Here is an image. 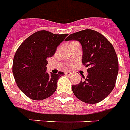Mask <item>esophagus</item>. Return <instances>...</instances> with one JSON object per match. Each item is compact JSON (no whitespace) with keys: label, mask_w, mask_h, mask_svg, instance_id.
Listing matches in <instances>:
<instances>
[{"label":"esophagus","mask_w":130,"mask_h":130,"mask_svg":"<svg viewBox=\"0 0 130 130\" xmlns=\"http://www.w3.org/2000/svg\"><path fill=\"white\" fill-rule=\"evenodd\" d=\"M65 75H71V71H66V72H65Z\"/></svg>","instance_id":"34e87169"}]
</instances>
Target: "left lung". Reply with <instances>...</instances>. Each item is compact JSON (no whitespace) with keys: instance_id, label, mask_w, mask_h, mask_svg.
Returning a JSON list of instances; mask_svg holds the SVG:
<instances>
[{"instance_id":"left-lung-1","label":"left lung","mask_w":130,"mask_h":130,"mask_svg":"<svg viewBox=\"0 0 130 130\" xmlns=\"http://www.w3.org/2000/svg\"><path fill=\"white\" fill-rule=\"evenodd\" d=\"M77 40L83 49L82 62L88 75L76 85L73 92L86 104H96L108 96L113 90L118 73V60L113 47L102 34L85 29L69 35L65 39Z\"/></svg>"}]
</instances>
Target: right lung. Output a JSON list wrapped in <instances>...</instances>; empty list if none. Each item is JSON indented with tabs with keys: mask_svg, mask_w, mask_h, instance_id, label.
<instances>
[{
	"mask_svg": "<svg viewBox=\"0 0 130 130\" xmlns=\"http://www.w3.org/2000/svg\"><path fill=\"white\" fill-rule=\"evenodd\" d=\"M68 34L39 31L27 38L14 55L12 73L17 86L33 100H43L57 90L59 78L64 74L47 72V59L55 55Z\"/></svg>",
	"mask_w": 130,
	"mask_h": 130,
	"instance_id": "obj_1",
	"label": "right lung"
}]
</instances>
